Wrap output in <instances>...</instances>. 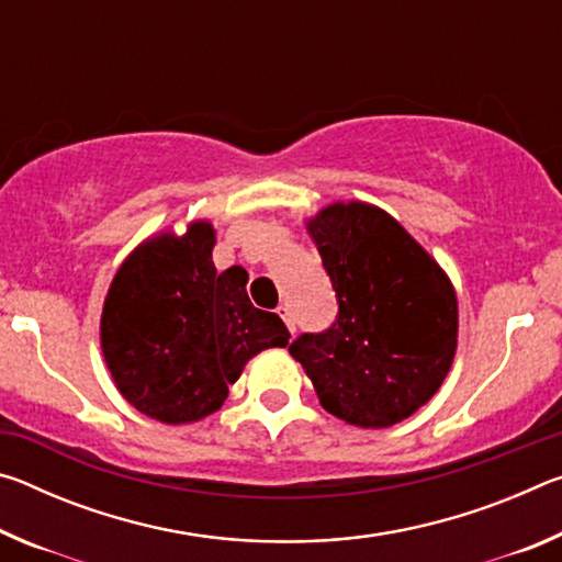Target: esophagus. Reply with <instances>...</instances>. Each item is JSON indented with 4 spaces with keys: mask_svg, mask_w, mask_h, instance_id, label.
Here are the masks:
<instances>
[{
    "mask_svg": "<svg viewBox=\"0 0 562 562\" xmlns=\"http://www.w3.org/2000/svg\"><path fill=\"white\" fill-rule=\"evenodd\" d=\"M278 315L282 317L284 325H288V329L294 335V331H297V325H294V315H292V310L288 307V304H282V307H278Z\"/></svg>",
    "mask_w": 562,
    "mask_h": 562,
    "instance_id": "34e87169",
    "label": "esophagus"
}]
</instances>
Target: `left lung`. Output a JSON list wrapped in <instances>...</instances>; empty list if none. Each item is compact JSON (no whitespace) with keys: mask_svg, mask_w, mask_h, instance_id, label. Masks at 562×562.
<instances>
[{"mask_svg":"<svg viewBox=\"0 0 562 562\" xmlns=\"http://www.w3.org/2000/svg\"><path fill=\"white\" fill-rule=\"evenodd\" d=\"M337 292L327 331L302 335L290 355L319 404L361 429H386L439 392L459 341L449 274L382 207L349 201L307 221Z\"/></svg>","mask_w":562,"mask_h":562,"instance_id":"left-lung-1","label":"left lung"}]
</instances>
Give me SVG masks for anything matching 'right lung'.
Wrapping results in <instances>:
<instances>
[{
    "mask_svg": "<svg viewBox=\"0 0 562 562\" xmlns=\"http://www.w3.org/2000/svg\"><path fill=\"white\" fill-rule=\"evenodd\" d=\"M215 227L193 221L140 243L113 274L101 312V351L131 406L164 424H193L227 398L247 361L288 347L274 312L247 297V272L213 265Z\"/></svg>",
    "mask_w": 562,
    "mask_h": 562,
    "instance_id": "obj_1",
    "label": "right lung"
}]
</instances>
